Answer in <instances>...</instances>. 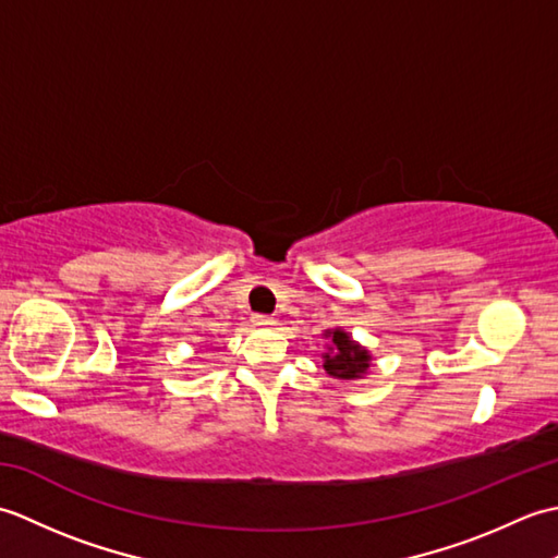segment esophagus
I'll return each mask as SVG.
<instances>
[{
	"instance_id": "34e87169",
	"label": "esophagus",
	"mask_w": 558,
	"mask_h": 558,
	"mask_svg": "<svg viewBox=\"0 0 558 558\" xmlns=\"http://www.w3.org/2000/svg\"><path fill=\"white\" fill-rule=\"evenodd\" d=\"M252 324L258 326V328H270V326H276V318L268 316V314H254Z\"/></svg>"
}]
</instances>
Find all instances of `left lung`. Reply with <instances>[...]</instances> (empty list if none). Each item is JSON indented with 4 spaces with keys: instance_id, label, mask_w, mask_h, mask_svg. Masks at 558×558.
<instances>
[{
    "instance_id": "8db88e82",
    "label": "left lung",
    "mask_w": 558,
    "mask_h": 558,
    "mask_svg": "<svg viewBox=\"0 0 558 558\" xmlns=\"http://www.w3.org/2000/svg\"><path fill=\"white\" fill-rule=\"evenodd\" d=\"M328 336L333 345L324 354V369L336 378H360L366 374V369H369V352L360 348L342 330H333Z\"/></svg>"
}]
</instances>
